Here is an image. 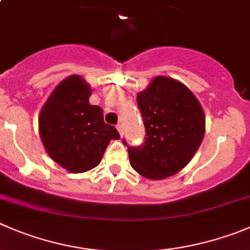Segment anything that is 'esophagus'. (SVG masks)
<instances>
[{
  "mask_svg": "<svg viewBox=\"0 0 250 250\" xmlns=\"http://www.w3.org/2000/svg\"><path fill=\"white\" fill-rule=\"evenodd\" d=\"M116 129H118L120 136H123V135H124V126H123V125H120V124H119V125H116Z\"/></svg>",
  "mask_w": 250,
  "mask_h": 250,
  "instance_id": "1",
  "label": "esophagus"
}]
</instances>
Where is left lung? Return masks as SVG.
Listing matches in <instances>:
<instances>
[{
	"label": "left lung",
	"mask_w": 250,
	"mask_h": 250,
	"mask_svg": "<svg viewBox=\"0 0 250 250\" xmlns=\"http://www.w3.org/2000/svg\"><path fill=\"white\" fill-rule=\"evenodd\" d=\"M146 137L127 146L130 165L142 177L158 180L182 170L191 161L205 135V114L188 87L158 76L137 94Z\"/></svg>",
	"instance_id": "8db88e82"
}]
</instances>
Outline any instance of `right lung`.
<instances>
[{"instance_id": "1", "label": "right lung", "mask_w": 250, "mask_h": 250, "mask_svg": "<svg viewBox=\"0 0 250 250\" xmlns=\"http://www.w3.org/2000/svg\"><path fill=\"white\" fill-rule=\"evenodd\" d=\"M91 87L80 76H70L54 89L39 116V132L47 154L72 173L101 163L118 130L104 123L103 110L89 104Z\"/></svg>"}]
</instances>
